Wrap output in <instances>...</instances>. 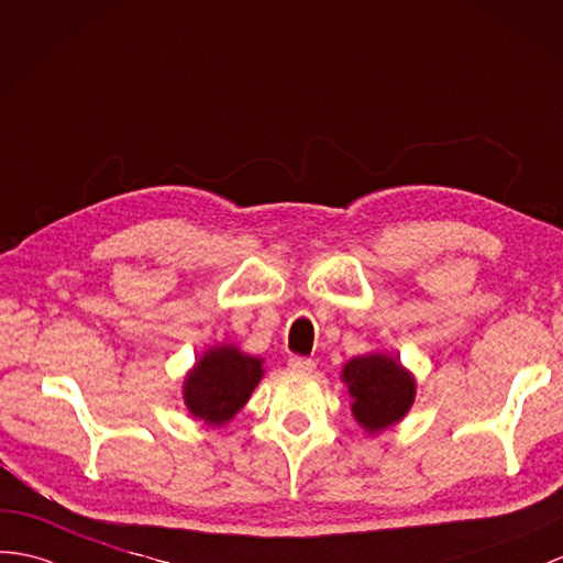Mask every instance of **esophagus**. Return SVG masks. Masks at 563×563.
<instances>
[{
	"label": "esophagus",
	"mask_w": 563,
	"mask_h": 563,
	"mask_svg": "<svg viewBox=\"0 0 563 563\" xmlns=\"http://www.w3.org/2000/svg\"><path fill=\"white\" fill-rule=\"evenodd\" d=\"M287 367H290L297 374H311L313 369H317V362L309 360V357H290V360H287Z\"/></svg>",
	"instance_id": "obj_1"
}]
</instances>
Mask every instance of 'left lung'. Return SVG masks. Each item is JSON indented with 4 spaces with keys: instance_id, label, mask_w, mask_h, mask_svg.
<instances>
[{
    "instance_id": "left-lung-1",
    "label": "left lung",
    "mask_w": 563,
    "mask_h": 563,
    "mask_svg": "<svg viewBox=\"0 0 563 563\" xmlns=\"http://www.w3.org/2000/svg\"><path fill=\"white\" fill-rule=\"evenodd\" d=\"M341 378L352 398V415L369 434L400 422L415 402L412 374L384 352L352 357Z\"/></svg>"
}]
</instances>
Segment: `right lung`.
I'll use <instances>...</instances> for the list:
<instances>
[{
    "mask_svg": "<svg viewBox=\"0 0 563 563\" xmlns=\"http://www.w3.org/2000/svg\"><path fill=\"white\" fill-rule=\"evenodd\" d=\"M264 376V360L244 355L234 345H216L185 378L187 410L211 427L230 422Z\"/></svg>",
    "mask_w": 563,
    "mask_h": 563,
    "instance_id": "obj_1",
    "label": "right lung"
}]
</instances>
